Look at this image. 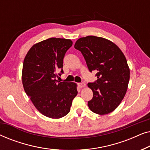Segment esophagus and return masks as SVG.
<instances>
[{
  "mask_svg": "<svg viewBox=\"0 0 150 150\" xmlns=\"http://www.w3.org/2000/svg\"><path fill=\"white\" fill-rule=\"evenodd\" d=\"M79 86L80 88H83V87H86V84L84 83H79Z\"/></svg>",
  "mask_w": 150,
  "mask_h": 150,
  "instance_id": "1",
  "label": "esophagus"
}]
</instances>
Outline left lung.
<instances>
[{
	"instance_id": "left-lung-1",
	"label": "left lung",
	"mask_w": 150,
	"mask_h": 150,
	"mask_svg": "<svg viewBox=\"0 0 150 150\" xmlns=\"http://www.w3.org/2000/svg\"><path fill=\"white\" fill-rule=\"evenodd\" d=\"M74 48L83 54L89 70L98 71L97 81L87 85L93 93L88 102L90 110L102 115L112 112L124 99L130 80L124 53L111 41L93 35L79 39Z\"/></svg>"
}]
</instances>
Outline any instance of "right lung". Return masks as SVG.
Here are the masks:
<instances>
[{"label":"right lung","instance_id":"obj_1","mask_svg":"<svg viewBox=\"0 0 150 150\" xmlns=\"http://www.w3.org/2000/svg\"><path fill=\"white\" fill-rule=\"evenodd\" d=\"M70 40L52 38L34 44L28 51L22 67V85L26 95L44 115L59 119L69 113L76 96L77 85L56 79L63 73L65 52Z\"/></svg>","mask_w":150,"mask_h":150}]
</instances>
